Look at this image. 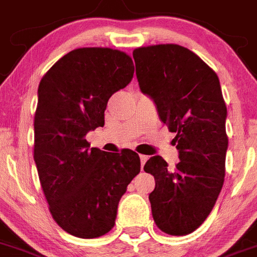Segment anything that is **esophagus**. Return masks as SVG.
Returning <instances> with one entry per match:
<instances>
[{"label":"esophagus","instance_id":"obj_1","mask_svg":"<svg viewBox=\"0 0 257 257\" xmlns=\"http://www.w3.org/2000/svg\"><path fill=\"white\" fill-rule=\"evenodd\" d=\"M140 159H141V166H142V169H143L146 161L149 160V156H146V155H140Z\"/></svg>","mask_w":257,"mask_h":257}]
</instances>
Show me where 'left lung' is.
<instances>
[{"label": "left lung", "mask_w": 257, "mask_h": 257, "mask_svg": "<svg viewBox=\"0 0 257 257\" xmlns=\"http://www.w3.org/2000/svg\"><path fill=\"white\" fill-rule=\"evenodd\" d=\"M133 57L141 91L177 134L180 160L174 169L161 156L145 164L155 178L152 216L168 234H189L206 220L224 183L228 137L220 82L206 62L179 45L136 48Z\"/></svg>", "instance_id": "obj_1"}]
</instances>
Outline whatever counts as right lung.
I'll use <instances>...</instances> for the list:
<instances>
[{
  "label": "right lung",
  "mask_w": 257,
  "mask_h": 257,
  "mask_svg": "<svg viewBox=\"0 0 257 257\" xmlns=\"http://www.w3.org/2000/svg\"><path fill=\"white\" fill-rule=\"evenodd\" d=\"M133 73L123 51L84 47L62 56L39 83L34 161L52 218L75 237L111 230L120 198L141 170L137 152H105L85 140L103 126L108 98Z\"/></svg>",
  "instance_id": "right-lung-1"
}]
</instances>
